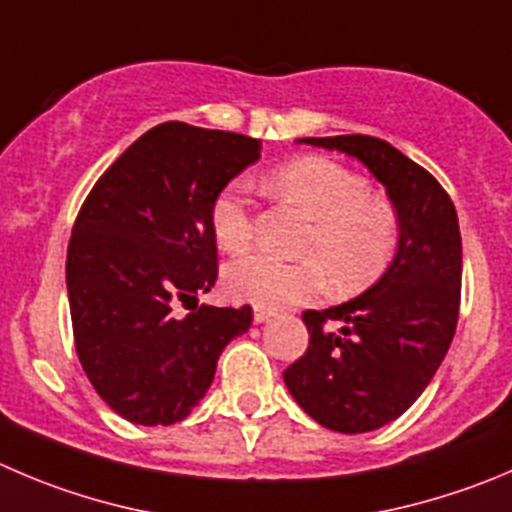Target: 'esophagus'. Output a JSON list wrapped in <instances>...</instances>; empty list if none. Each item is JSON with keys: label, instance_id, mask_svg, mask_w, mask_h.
Masks as SVG:
<instances>
[{"label": "esophagus", "instance_id": "obj_1", "mask_svg": "<svg viewBox=\"0 0 512 512\" xmlns=\"http://www.w3.org/2000/svg\"><path fill=\"white\" fill-rule=\"evenodd\" d=\"M271 316H274V311L271 309H264V306H253V321H256V324H264V321H269Z\"/></svg>", "mask_w": 512, "mask_h": 512}]
</instances>
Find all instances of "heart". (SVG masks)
I'll return each instance as SVG.
<instances>
[{"mask_svg": "<svg viewBox=\"0 0 512 512\" xmlns=\"http://www.w3.org/2000/svg\"><path fill=\"white\" fill-rule=\"evenodd\" d=\"M276 196L299 208L311 233L301 246L299 264L253 253L228 266L226 286L233 296L264 309L311 301L326 286V276L339 294H354L372 284L397 251V213L369 198L367 180L326 158H299L281 165L271 178ZM218 248L241 253L253 241L251 196L243 180L218 191L208 213Z\"/></svg>", "mask_w": 512, "mask_h": 512, "instance_id": "obj_1", "label": "heart"}]
</instances>
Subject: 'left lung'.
<instances>
[{"label":"left lung","mask_w":512,"mask_h":512,"mask_svg":"<svg viewBox=\"0 0 512 512\" xmlns=\"http://www.w3.org/2000/svg\"><path fill=\"white\" fill-rule=\"evenodd\" d=\"M296 143L359 160L397 213L392 264L364 294L304 311L309 349L284 372L291 397L311 420L344 435L372 432L415 405L455 337L462 279L457 213L440 183L384 140L337 135Z\"/></svg>","instance_id":"8db88e82"}]
</instances>
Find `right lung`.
<instances>
[{
    "instance_id": "1",
    "label": "right lung",
    "mask_w": 512,
    "mask_h": 512,
    "mask_svg": "<svg viewBox=\"0 0 512 512\" xmlns=\"http://www.w3.org/2000/svg\"><path fill=\"white\" fill-rule=\"evenodd\" d=\"M259 158L261 140L248 135L155 125L82 203L67 246L77 357L105 405L128 422L186 420L223 349L251 326V306H198V296L218 276L213 198ZM175 303L192 314L178 317Z\"/></svg>"
}]
</instances>
